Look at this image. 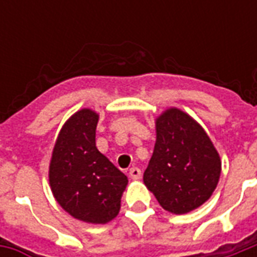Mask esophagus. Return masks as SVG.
I'll list each match as a JSON object with an SVG mask.
<instances>
[{
    "label": "esophagus",
    "instance_id": "1",
    "mask_svg": "<svg viewBox=\"0 0 257 257\" xmlns=\"http://www.w3.org/2000/svg\"><path fill=\"white\" fill-rule=\"evenodd\" d=\"M129 176H131L132 180H139L142 178V171L139 168H131L129 169Z\"/></svg>",
    "mask_w": 257,
    "mask_h": 257
}]
</instances>
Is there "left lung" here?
<instances>
[{
    "instance_id": "1",
    "label": "left lung",
    "mask_w": 257,
    "mask_h": 257,
    "mask_svg": "<svg viewBox=\"0 0 257 257\" xmlns=\"http://www.w3.org/2000/svg\"><path fill=\"white\" fill-rule=\"evenodd\" d=\"M156 134L143 182L164 209L189 213L215 191L220 156L205 129L178 107H169L156 118Z\"/></svg>"
}]
</instances>
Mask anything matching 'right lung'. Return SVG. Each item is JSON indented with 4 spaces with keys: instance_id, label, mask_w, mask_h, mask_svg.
<instances>
[{
    "instance_id": "add662e5",
    "label": "right lung",
    "mask_w": 257,
    "mask_h": 257,
    "mask_svg": "<svg viewBox=\"0 0 257 257\" xmlns=\"http://www.w3.org/2000/svg\"><path fill=\"white\" fill-rule=\"evenodd\" d=\"M99 114L81 108L64 122L49 162V186L68 215L106 224L119 212L128 178L96 147Z\"/></svg>"
}]
</instances>
